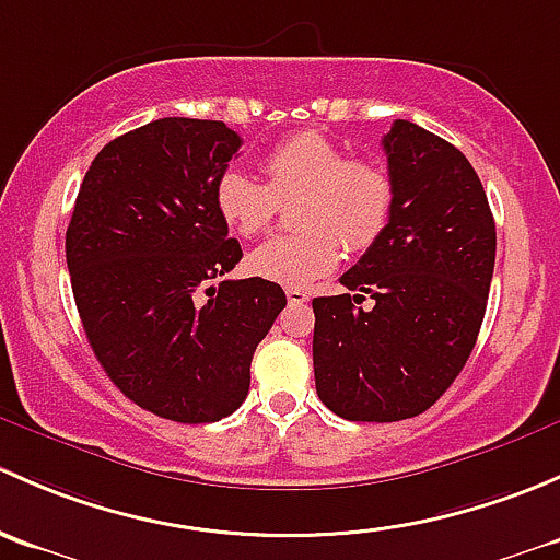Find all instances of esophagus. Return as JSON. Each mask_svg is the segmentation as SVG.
<instances>
[{
  "label": "esophagus",
  "mask_w": 560,
  "mask_h": 560,
  "mask_svg": "<svg viewBox=\"0 0 560 560\" xmlns=\"http://www.w3.org/2000/svg\"><path fill=\"white\" fill-rule=\"evenodd\" d=\"M285 296H288V304H304V302H310V291H307V288L291 285V288H285Z\"/></svg>",
  "instance_id": "obj_1"
}]
</instances>
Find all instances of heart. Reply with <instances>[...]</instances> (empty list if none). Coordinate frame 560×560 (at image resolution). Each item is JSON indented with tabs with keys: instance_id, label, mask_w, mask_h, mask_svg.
Instances as JSON below:
<instances>
[{
	"instance_id": "1",
	"label": "heart",
	"mask_w": 560,
	"mask_h": 560,
	"mask_svg": "<svg viewBox=\"0 0 560 560\" xmlns=\"http://www.w3.org/2000/svg\"><path fill=\"white\" fill-rule=\"evenodd\" d=\"M267 183L245 170H226L215 183V210L229 229L256 237L272 223L278 201L299 196V232L261 242L247 256V272L280 285H310L337 267L345 250L361 253L385 232L394 210V180L372 159H348L342 145L302 131L264 159Z\"/></svg>"
}]
</instances>
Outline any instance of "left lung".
<instances>
[{
	"instance_id": "1",
	"label": "left lung",
	"mask_w": 560,
	"mask_h": 560,
	"mask_svg": "<svg viewBox=\"0 0 560 560\" xmlns=\"http://www.w3.org/2000/svg\"><path fill=\"white\" fill-rule=\"evenodd\" d=\"M383 151L388 226L339 278L348 293L313 299L320 401L366 423L415 418L451 388L486 318L495 261L488 196L458 148L394 120Z\"/></svg>"
}]
</instances>
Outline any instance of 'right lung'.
Returning <instances> with one entry per match:
<instances>
[{"label":"right lung","instance_id":"1","mask_svg":"<svg viewBox=\"0 0 560 560\" xmlns=\"http://www.w3.org/2000/svg\"><path fill=\"white\" fill-rule=\"evenodd\" d=\"M240 145L223 120L196 118L115 137L67 229L96 361L126 399L175 423H215L245 401L256 345L285 307L278 282L223 280L242 247L215 210V183Z\"/></svg>","mask_w":560,"mask_h":560}]
</instances>
